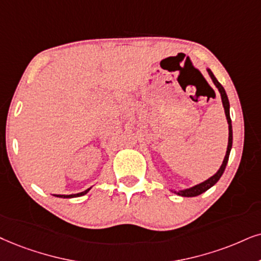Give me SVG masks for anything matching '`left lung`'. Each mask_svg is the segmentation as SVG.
I'll use <instances>...</instances> for the list:
<instances>
[{"label":"left lung","mask_w":261,"mask_h":261,"mask_svg":"<svg viewBox=\"0 0 261 261\" xmlns=\"http://www.w3.org/2000/svg\"><path fill=\"white\" fill-rule=\"evenodd\" d=\"M207 71H208V74H210V77L212 78L214 85H216V87L218 88V90L220 92V96H222V102H223L224 110H225V115H226V119H227V124H229V142H227V149H226L225 158H224L223 164H222V166H220V169L218 170V172H217L216 174H213L212 177L208 178V179H207V180H204V182L197 184V186H195V187L189 188V189H186V190H179V191H178V193H177V191H174V193L178 194V195L184 196V197H193V196L200 195V194H202L206 190H208L211 187H213L214 184L218 182L219 178L222 177V174L224 173V171H225L227 160H229L230 150H231V147H232V125H231V118H230V110H229L230 105H229V100H227L226 92H225V90H224V88L222 87V84H220L219 82L217 81V78L214 77V74L212 73V71H211L210 68Z\"/></svg>","instance_id":"obj_1"}]
</instances>
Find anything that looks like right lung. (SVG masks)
Here are the masks:
<instances>
[{"label":"right lung","instance_id":"right-lung-1","mask_svg":"<svg viewBox=\"0 0 261 261\" xmlns=\"http://www.w3.org/2000/svg\"><path fill=\"white\" fill-rule=\"evenodd\" d=\"M90 190V188H89V189H87L85 191H82V193H78V194H72V195H54V196H57V197H77V196H83V195H85V194L88 193V191Z\"/></svg>","mask_w":261,"mask_h":261}]
</instances>
